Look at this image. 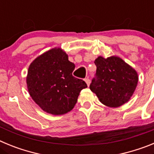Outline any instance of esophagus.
<instances>
[{
	"mask_svg": "<svg viewBox=\"0 0 154 154\" xmlns=\"http://www.w3.org/2000/svg\"><path fill=\"white\" fill-rule=\"evenodd\" d=\"M85 82H86L87 85L89 86V84H90V79H89V78H85Z\"/></svg>",
	"mask_w": 154,
	"mask_h": 154,
	"instance_id": "1",
	"label": "esophagus"
}]
</instances>
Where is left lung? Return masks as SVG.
I'll use <instances>...</instances> for the list:
<instances>
[{
  "label": "left lung",
  "instance_id": "obj_1",
  "mask_svg": "<svg viewBox=\"0 0 154 154\" xmlns=\"http://www.w3.org/2000/svg\"><path fill=\"white\" fill-rule=\"evenodd\" d=\"M96 72L89 88L99 101L109 107H119L130 99L138 82L134 69L118 57L95 60Z\"/></svg>",
  "mask_w": 154,
  "mask_h": 154
}]
</instances>
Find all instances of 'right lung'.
Instances as JSON below:
<instances>
[{
	"mask_svg": "<svg viewBox=\"0 0 154 154\" xmlns=\"http://www.w3.org/2000/svg\"><path fill=\"white\" fill-rule=\"evenodd\" d=\"M74 63L60 48H53L30 65L27 85L30 96L42 109L62 115L72 109L82 89L87 85L72 75Z\"/></svg>",
	"mask_w": 154,
	"mask_h": 154,
	"instance_id": "right-lung-1",
	"label": "right lung"
}]
</instances>
